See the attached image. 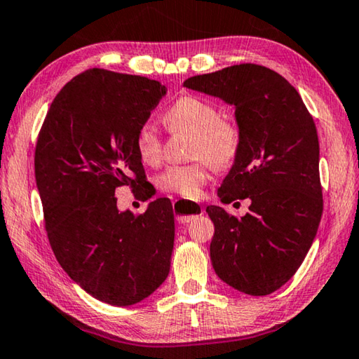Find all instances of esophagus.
<instances>
[{
    "mask_svg": "<svg viewBox=\"0 0 359 359\" xmlns=\"http://www.w3.org/2000/svg\"><path fill=\"white\" fill-rule=\"evenodd\" d=\"M174 212L177 214L179 224H190L191 220H195L196 217L203 215L204 209L198 203L177 200L174 201Z\"/></svg>",
    "mask_w": 359,
    "mask_h": 359,
    "instance_id": "1",
    "label": "esophagus"
}]
</instances>
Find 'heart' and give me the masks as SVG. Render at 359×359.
Instances as JSON below:
<instances>
[{
    "instance_id": "b5f03b06",
    "label": "heart",
    "mask_w": 359,
    "mask_h": 359,
    "mask_svg": "<svg viewBox=\"0 0 359 359\" xmlns=\"http://www.w3.org/2000/svg\"><path fill=\"white\" fill-rule=\"evenodd\" d=\"M170 133L191 134L190 156L201 158L195 163L170 166L158 177L163 191L177 193L184 198H196L209 179V168H230L241 151L243 135L236 121L220 116L212 102L182 95L163 115ZM135 151L142 163L156 166L163 156V144L156 128L142 124L135 134Z\"/></svg>"
}]
</instances>
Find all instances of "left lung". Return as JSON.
Here are the masks:
<instances>
[{"instance_id":"1","label":"left lung","mask_w":359,"mask_h":359,"mask_svg":"<svg viewBox=\"0 0 359 359\" xmlns=\"http://www.w3.org/2000/svg\"><path fill=\"white\" fill-rule=\"evenodd\" d=\"M185 88L235 107L243 144L217 195L229 204L249 198L241 219L208 206L214 222L210 262L222 281L266 295L302 265L323 214L320 142L295 88L270 68L241 64L191 76Z\"/></svg>"}]
</instances>
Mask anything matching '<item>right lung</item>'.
<instances>
[{"instance_id": "right-lung-1", "label": "right lung", "mask_w": 359, "mask_h": 359, "mask_svg": "<svg viewBox=\"0 0 359 359\" xmlns=\"http://www.w3.org/2000/svg\"><path fill=\"white\" fill-rule=\"evenodd\" d=\"M166 90L155 79L93 68L60 89L38 135L35 177L50 248L73 281L110 305L140 302L169 275L172 206L158 198L134 215L115 198L118 187L137 190L145 179L135 134Z\"/></svg>"}]
</instances>
